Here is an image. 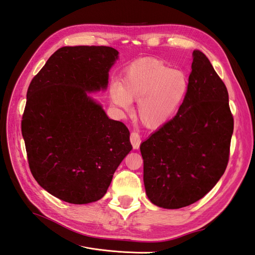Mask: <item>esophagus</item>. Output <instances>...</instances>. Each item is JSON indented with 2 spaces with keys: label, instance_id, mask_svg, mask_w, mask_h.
I'll list each match as a JSON object with an SVG mask.
<instances>
[{
  "label": "esophagus",
  "instance_id": "1",
  "mask_svg": "<svg viewBox=\"0 0 255 255\" xmlns=\"http://www.w3.org/2000/svg\"><path fill=\"white\" fill-rule=\"evenodd\" d=\"M129 140H130V143H132L134 149H138V148H139L141 139H140L139 134H138L137 132H132V133H130V135H129Z\"/></svg>",
  "mask_w": 255,
  "mask_h": 255
}]
</instances>
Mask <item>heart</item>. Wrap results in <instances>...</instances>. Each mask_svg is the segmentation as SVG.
Listing matches in <instances>:
<instances>
[{
	"label": "heart",
	"mask_w": 255,
	"mask_h": 255,
	"mask_svg": "<svg viewBox=\"0 0 255 255\" xmlns=\"http://www.w3.org/2000/svg\"><path fill=\"white\" fill-rule=\"evenodd\" d=\"M188 80L181 70L164 60L144 58L129 65L121 84L111 89L114 104L129 110L137 102V117L145 128H158L170 120L186 97Z\"/></svg>",
	"instance_id": "heart-1"
}]
</instances>
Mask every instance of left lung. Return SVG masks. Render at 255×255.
<instances>
[{
  "mask_svg": "<svg viewBox=\"0 0 255 255\" xmlns=\"http://www.w3.org/2000/svg\"><path fill=\"white\" fill-rule=\"evenodd\" d=\"M188 90L174 117L140 145L150 201L181 208L202 199L225 173L234 119L225 83L198 50Z\"/></svg>",
  "mask_w": 255,
  "mask_h": 255,
  "instance_id": "obj_1",
  "label": "left lung"
}]
</instances>
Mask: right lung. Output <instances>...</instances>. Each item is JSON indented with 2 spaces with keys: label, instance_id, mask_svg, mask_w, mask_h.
Listing matches in <instances>:
<instances>
[{
  "label": "right lung",
  "instance_id": "1",
  "mask_svg": "<svg viewBox=\"0 0 255 255\" xmlns=\"http://www.w3.org/2000/svg\"><path fill=\"white\" fill-rule=\"evenodd\" d=\"M117 57L104 45L60 48L28 86L21 130L30 172L65 202L101 199L132 150L125 123L110 119L87 96L106 88Z\"/></svg>",
  "mask_w": 255,
  "mask_h": 255
}]
</instances>
